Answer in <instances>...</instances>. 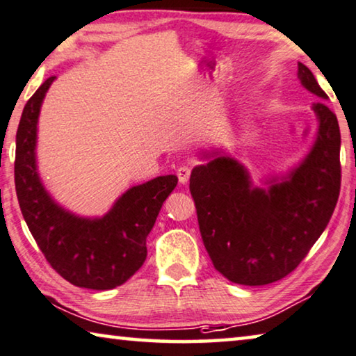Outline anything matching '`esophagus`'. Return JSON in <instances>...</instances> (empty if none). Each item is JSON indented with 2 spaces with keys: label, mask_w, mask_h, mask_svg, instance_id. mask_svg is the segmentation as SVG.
Returning <instances> with one entry per match:
<instances>
[{
  "label": "esophagus",
  "mask_w": 356,
  "mask_h": 356,
  "mask_svg": "<svg viewBox=\"0 0 356 356\" xmlns=\"http://www.w3.org/2000/svg\"><path fill=\"white\" fill-rule=\"evenodd\" d=\"M190 174H192V169H190L188 166H180L179 169H177V177H179V182L182 184V185H185L188 182V179H190Z\"/></svg>",
  "instance_id": "1"
}]
</instances>
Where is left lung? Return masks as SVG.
Wrapping results in <instances>:
<instances>
[{
  "instance_id": "left-lung-1",
  "label": "left lung",
  "mask_w": 356,
  "mask_h": 356,
  "mask_svg": "<svg viewBox=\"0 0 356 356\" xmlns=\"http://www.w3.org/2000/svg\"><path fill=\"white\" fill-rule=\"evenodd\" d=\"M307 91L327 95L299 62ZM318 100V131L310 152L281 179L252 185L248 169L222 150L190 176L201 238L216 270L232 283L262 286L289 275L325 232L341 192V131L336 115Z\"/></svg>"
}]
</instances>
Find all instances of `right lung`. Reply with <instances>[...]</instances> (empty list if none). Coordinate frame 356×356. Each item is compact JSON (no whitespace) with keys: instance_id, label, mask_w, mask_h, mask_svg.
Returning a JSON list of instances; mask_svg holds the SVG:
<instances>
[{"instance_id":"obj_1","label":"right lung","mask_w":356,"mask_h":356,"mask_svg":"<svg viewBox=\"0 0 356 356\" xmlns=\"http://www.w3.org/2000/svg\"><path fill=\"white\" fill-rule=\"evenodd\" d=\"M56 76L31 95L15 136V192L31 236L46 261L78 288L107 291L129 280L147 259V236L176 176H160L120 196L102 217H81L54 201L36 168V132L42 99Z\"/></svg>"}]
</instances>
